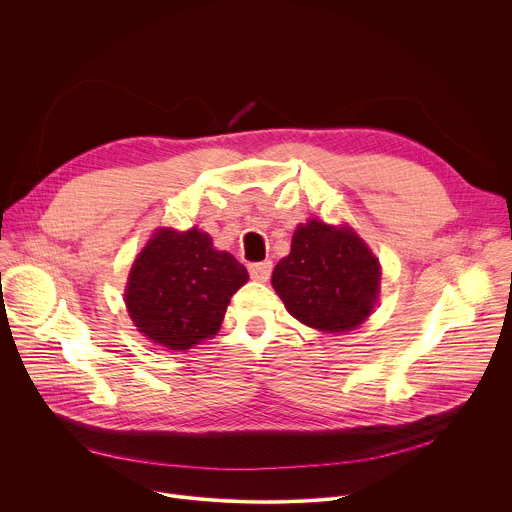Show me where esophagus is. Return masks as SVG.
Returning <instances> with one entry per match:
<instances>
[{
	"label": "esophagus",
	"mask_w": 512,
	"mask_h": 512,
	"mask_svg": "<svg viewBox=\"0 0 512 512\" xmlns=\"http://www.w3.org/2000/svg\"><path fill=\"white\" fill-rule=\"evenodd\" d=\"M271 269H273V263L269 259L259 263H249V275L257 281H267L271 275Z\"/></svg>",
	"instance_id": "esophagus-1"
}]
</instances>
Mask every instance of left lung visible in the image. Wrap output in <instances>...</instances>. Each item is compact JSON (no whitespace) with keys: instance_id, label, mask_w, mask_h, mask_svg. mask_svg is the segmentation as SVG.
<instances>
[{"instance_id":"1","label":"left lung","mask_w":512,"mask_h":512,"mask_svg":"<svg viewBox=\"0 0 512 512\" xmlns=\"http://www.w3.org/2000/svg\"><path fill=\"white\" fill-rule=\"evenodd\" d=\"M381 267L350 229L320 221L300 225L271 283L296 320L324 332L352 330L367 320L379 294Z\"/></svg>"}]
</instances>
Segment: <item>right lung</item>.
Masks as SVG:
<instances>
[{
  "instance_id": "obj_1",
  "label": "right lung",
  "mask_w": 512,
  "mask_h": 512,
  "mask_svg": "<svg viewBox=\"0 0 512 512\" xmlns=\"http://www.w3.org/2000/svg\"><path fill=\"white\" fill-rule=\"evenodd\" d=\"M247 279L245 265L214 251L206 233L164 229L135 259L125 304L139 332L170 350H186L218 332Z\"/></svg>"
}]
</instances>
